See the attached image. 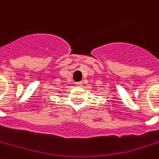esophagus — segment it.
Masks as SVG:
<instances>
[{"label": "esophagus", "mask_w": 159, "mask_h": 159, "mask_svg": "<svg viewBox=\"0 0 159 159\" xmlns=\"http://www.w3.org/2000/svg\"><path fill=\"white\" fill-rule=\"evenodd\" d=\"M75 84L77 85V86H81V85L83 84V83L82 82H77V83H75Z\"/></svg>", "instance_id": "esophagus-1"}]
</instances>
